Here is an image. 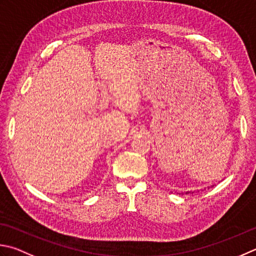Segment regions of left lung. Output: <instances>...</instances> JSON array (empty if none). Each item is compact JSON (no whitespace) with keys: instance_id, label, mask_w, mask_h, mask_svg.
<instances>
[{"instance_id":"1","label":"left lung","mask_w":256,"mask_h":256,"mask_svg":"<svg viewBox=\"0 0 256 256\" xmlns=\"http://www.w3.org/2000/svg\"><path fill=\"white\" fill-rule=\"evenodd\" d=\"M186 193H188V192H186Z\"/></svg>"}]
</instances>
